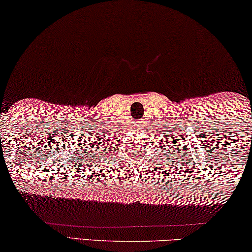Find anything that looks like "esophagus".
Returning a JSON list of instances; mask_svg holds the SVG:
<instances>
[{
    "mask_svg": "<svg viewBox=\"0 0 252 252\" xmlns=\"http://www.w3.org/2000/svg\"><path fill=\"white\" fill-rule=\"evenodd\" d=\"M135 126H136V127H140L141 124H139V122H136V123H135Z\"/></svg>",
    "mask_w": 252,
    "mask_h": 252,
    "instance_id": "34e87169",
    "label": "esophagus"
}]
</instances>
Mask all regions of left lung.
<instances>
[{
    "label": "left lung",
    "mask_w": 252,
    "mask_h": 252,
    "mask_svg": "<svg viewBox=\"0 0 252 252\" xmlns=\"http://www.w3.org/2000/svg\"><path fill=\"white\" fill-rule=\"evenodd\" d=\"M161 139H163V137H161ZM179 139H180V137H179ZM164 140H165V139H164ZM170 140H171V139H170ZM160 141H161V142H163V140H160ZM166 142H167V140H166ZM173 142H174V143H177V142H175V141H173ZM173 142H172L171 144L167 142L168 144H170V147H168V148H170V149L172 148L171 146H173ZM177 144H178V143H177ZM177 150H178V148H177ZM163 153H167V147H166V148H164V151H163ZM171 153H173V151L171 150ZM175 154H177V151H175ZM167 156H170V155H167ZM167 160H168V159H167Z\"/></svg>",
    "instance_id": "left-lung-1"
}]
</instances>
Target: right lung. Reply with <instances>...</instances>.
Instances as JSON below:
<instances>
[{
    "mask_svg": "<svg viewBox=\"0 0 252 252\" xmlns=\"http://www.w3.org/2000/svg\"><path fill=\"white\" fill-rule=\"evenodd\" d=\"M112 141H113V135L111 133L106 134V133L96 132V134L93 133L89 136H86L85 143H82V146H84L82 151H85L86 159H88V161L92 160L91 164H93V161L97 163L98 157H101L99 155H103V156H104L106 150L111 149V147H110L111 146V143L113 146L112 148H115V143H113ZM99 152H103V154H99Z\"/></svg>",
    "mask_w": 252,
    "mask_h": 252,
    "instance_id": "obj_1",
    "label": "right lung"
}]
</instances>
